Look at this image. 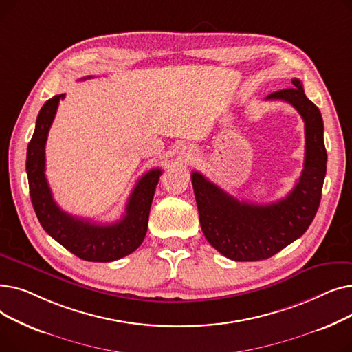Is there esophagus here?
<instances>
[{
    "instance_id": "1",
    "label": "esophagus",
    "mask_w": 352,
    "mask_h": 352,
    "mask_svg": "<svg viewBox=\"0 0 352 352\" xmlns=\"http://www.w3.org/2000/svg\"><path fill=\"white\" fill-rule=\"evenodd\" d=\"M188 153H192V154H194V153H195V151H192V150H190V151H188ZM192 154H191V155H192Z\"/></svg>"
}]
</instances>
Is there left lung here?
<instances>
[{"label": "left lung", "instance_id": "8db88e82", "mask_svg": "<svg viewBox=\"0 0 352 352\" xmlns=\"http://www.w3.org/2000/svg\"><path fill=\"white\" fill-rule=\"evenodd\" d=\"M265 100L285 101L305 124L304 170L292 191L271 204L239 201L198 171L191 174L201 230L208 243L234 261H260L298 239L316 217L327 173L324 122L298 78Z\"/></svg>", "mask_w": 352, "mask_h": 352}]
</instances>
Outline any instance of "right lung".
Wrapping results in <instances>:
<instances>
[{
	"mask_svg": "<svg viewBox=\"0 0 352 352\" xmlns=\"http://www.w3.org/2000/svg\"><path fill=\"white\" fill-rule=\"evenodd\" d=\"M64 97L65 94L54 96L43 105L27 148V175L32 207L45 232L74 255L92 263L116 261L134 252L142 244L162 171L154 168L140 178L128 198L125 215L114 224H96L64 212L54 201L45 178V142L60 100Z\"/></svg>",
	"mask_w": 352,
	"mask_h": 352,
	"instance_id": "obj_1",
	"label": "right lung"
}]
</instances>
